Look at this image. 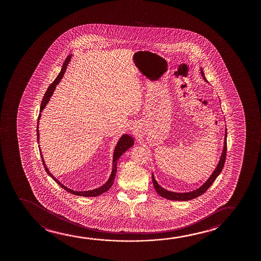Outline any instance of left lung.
<instances>
[{
    "instance_id": "obj_1",
    "label": "left lung",
    "mask_w": 261,
    "mask_h": 261,
    "mask_svg": "<svg viewBox=\"0 0 261 261\" xmlns=\"http://www.w3.org/2000/svg\"><path fill=\"white\" fill-rule=\"evenodd\" d=\"M200 70L204 80L207 83V80L206 79V77H205V75H204L203 69L201 68V67H200ZM225 133L224 148H223V150H222L221 156H220L219 161H218V165H217V167L215 168L213 173L211 174V176L207 179V181L204 182L202 186H200L198 189L193 190L192 192H188V193H175V192H171V191H168V190H166L165 188H163V187H161V186L158 184L156 179L154 177L153 173H152V182H153L154 188L156 190V192H157L161 197L166 198V199H168V200H184V201L193 200V199H195L197 197L200 196L201 194H203V193L210 188V186L213 184L215 179L218 177V175L221 173L222 169L224 168L225 158H226V149H227V148H226V146H227V145H226V136H227L226 127H225Z\"/></svg>"
}]
</instances>
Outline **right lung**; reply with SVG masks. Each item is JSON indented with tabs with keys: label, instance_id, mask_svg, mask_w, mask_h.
Wrapping results in <instances>:
<instances>
[{
	"label": "right lung",
	"instance_id": "add662e5",
	"mask_svg": "<svg viewBox=\"0 0 261 261\" xmlns=\"http://www.w3.org/2000/svg\"><path fill=\"white\" fill-rule=\"evenodd\" d=\"M71 58L72 54H70V55H68L67 59L65 60L64 63L62 65V68H61L60 74L58 75L57 77L55 79L54 82L50 84L46 92L44 93V96H43L42 103H41V107H40V113L39 116H38V120H37V125H36V135H37V142H38V143H39V130H38V126H39V125H39L40 118H41V112L43 111V109L45 108L46 104L49 102L50 97L54 94V90L56 89V86H57V85H59V83L61 82V80L62 79V77H63L65 72H66V69H67L68 63H69V61H71ZM133 145H134V139H133L132 136H130L129 135H123V136L120 137V139L118 140V143H117L116 146H115L114 153H113V161H112V171H111V176H110V178L108 179L107 182H105L103 186H100V187H98L96 189L90 190V191H79H79H74V190L69 189L67 186L62 185L58 179L55 178L54 175L50 174L49 169H48V168L46 167L45 162L43 161V155H42V151L40 150V146L39 150L45 171L47 172V174L50 175L51 178L54 179V181L57 182L58 185H60L63 189L66 190L68 193L75 194V195L84 197H95L98 196V195H100L101 193L107 192L108 190L110 189L111 186H112L113 182H114L116 173H117V163H118V159L121 157L122 154L125 152V151L128 150L129 148H131Z\"/></svg>",
	"mask_w": 261,
	"mask_h": 261
}]
</instances>
